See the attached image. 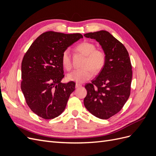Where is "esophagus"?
Returning a JSON list of instances; mask_svg holds the SVG:
<instances>
[{
	"mask_svg": "<svg viewBox=\"0 0 156 156\" xmlns=\"http://www.w3.org/2000/svg\"><path fill=\"white\" fill-rule=\"evenodd\" d=\"M82 87V84H80V83H76V84H75V88H79V87Z\"/></svg>",
	"mask_w": 156,
	"mask_h": 156,
	"instance_id": "34e87169",
	"label": "esophagus"
}]
</instances>
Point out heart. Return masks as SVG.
Returning a JSON list of instances; mask_svg holds the SVG:
<instances>
[{
  "instance_id": "b5f03b06",
  "label": "heart",
  "mask_w": 156,
  "mask_h": 156,
  "mask_svg": "<svg viewBox=\"0 0 156 156\" xmlns=\"http://www.w3.org/2000/svg\"><path fill=\"white\" fill-rule=\"evenodd\" d=\"M75 49L86 56L83 63L84 67L69 73L68 75V79L77 83H82L93 76L94 71L98 73L103 68L106 62V56L104 52L96 49L95 45L90 42H82L78 44ZM62 63L67 70L72 68V61L68 50L64 51L62 55Z\"/></svg>"
}]
</instances>
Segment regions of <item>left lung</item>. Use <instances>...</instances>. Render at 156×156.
<instances>
[{"label":"left lung","instance_id":"8db88e82","mask_svg":"<svg viewBox=\"0 0 156 156\" xmlns=\"http://www.w3.org/2000/svg\"><path fill=\"white\" fill-rule=\"evenodd\" d=\"M96 40L105 54L103 68L91 83L85 84L87 95L84 105L94 116L108 119L119 112L130 95L132 67L127 49L105 30L84 34Z\"/></svg>","mask_w":156,"mask_h":156}]
</instances>
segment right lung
Listing matches in <instances>:
<instances>
[{
    "label": "right lung",
    "instance_id": "right-lung-1",
    "mask_svg": "<svg viewBox=\"0 0 156 156\" xmlns=\"http://www.w3.org/2000/svg\"><path fill=\"white\" fill-rule=\"evenodd\" d=\"M83 36L79 33L48 31L33 42L21 63V90L28 106L44 119L58 116L64 111L75 83H62V55Z\"/></svg>",
    "mask_w": 156,
    "mask_h": 156
}]
</instances>
